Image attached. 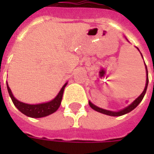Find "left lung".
Here are the masks:
<instances>
[{
	"label": "left lung",
	"instance_id": "1",
	"mask_svg": "<svg viewBox=\"0 0 154 154\" xmlns=\"http://www.w3.org/2000/svg\"><path fill=\"white\" fill-rule=\"evenodd\" d=\"M142 55V54H141ZM143 57V56H142ZM145 67H146V72H147V79H146V85H145V88H144V90L142 92V94L139 96L137 99H136L132 104H130L129 106H127L126 108H125L124 110H119V111H117V112H114V111H110V110H104V109H101V108H99V107L96 106L95 105L91 103V101H89V106H90L93 110H97L98 112H100V113L105 114V115H107V116H123V115H125V114L129 113L130 112L131 110H133L134 108L138 106V105H139L141 101H142L143 98L144 97V95L146 93V91H147V87H148V84H149V75H148V69H147V66H146L145 64Z\"/></svg>",
	"mask_w": 154,
	"mask_h": 154
}]
</instances>
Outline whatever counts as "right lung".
<instances>
[{
  "mask_svg": "<svg viewBox=\"0 0 154 154\" xmlns=\"http://www.w3.org/2000/svg\"><path fill=\"white\" fill-rule=\"evenodd\" d=\"M6 85H7L9 95L11 98L13 103L21 113L29 116V117H32V118H41V117L49 116L51 114L54 113L58 109V107L60 106L64 88L66 87L67 83L64 84V86L62 87L59 93L57 94V96L54 100H52L47 103L37 104V105H29V104L23 103V102H20L18 100H16L12 95L11 91L8 87L7 82H6Z\"/></svg>",
  "mask_w": 154,
  "mask_h": 154,
  "instance_id": "add662e5",
  "label": "right lung"
}]
</instances>
